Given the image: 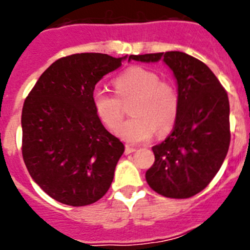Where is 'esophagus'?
<instances>
[{"instance_id": "1", "label": "esophagus", "mask_w": 250, "mask_h": 250, "mask_svg": "<svg viewBox=\"0 0 250 250\" xmlns=\"http://www.w3.org/2000/svg\"><path fill=\"white\" fill-rule=\"evenodd\" d=\"M134 151H136V147H134V146H130V145H126V146H125V154H131V152H134Z\"/></svg>"}]
</instances>
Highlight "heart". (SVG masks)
Listing matches in <instances>:
<instances>
[{"label":"heart","instance_id":"b5f03b06","mask_svg":"<svg viewBox=\"0 0 250 250\" xmlns=\"http://www.w3.org/2000/svg\"><path fill=\"white\" fill-rule=\"evenodd\" d=\"M115 94L95 90L91 104L99 120L115 130L123 119L121 103L130 104L132 118L119 127L118 134L127 143L138 144L154 136L156 129L164 134L173 127L179 114V96L175 87L160 81L156 72L140 66L127 68L112 81Z\"/></svg>","mask_w":250,"mask_h":250}]
</instances>
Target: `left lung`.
<instances>
[{
  "mask_svg": "<svg viewBox=\"0 0 250 250\" xmlns=\"http://www.w3.org/2000/svg\"><path fill=\"white\" fill-rule=\"evenodd\" d=\"M131 60L164 61L178 86V118L171 134L152 146L155 161L145 174L147 184L167 198H190L211 182L228 152V95L204 62L180 51L130 55Z\"/></svg>",
  "mask_w": 250,
  "mask_h": 250,
  "instance_id": "left-lung-1",
  "label": "left lung"
}]
</instances>
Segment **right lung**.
<instances>
[{
    "instance_id": "right-lung-1",
    "label": "right lung",
    "mask_w": 250,
    "mask_h": 250,
    "mask_svg": "<svg viewBox=\"0 0 250 250\" xmlns=\"http://www.w3.org/2000/svg\"><path fill=\"white\" fill-rule=\"evenodd\" d=\"M124 57L75 54L55 61L22 107V156L31 178L52 199L71 207L109 190L124 144L92 109L95 85Z\"/></svg>"
}]
</instances>
